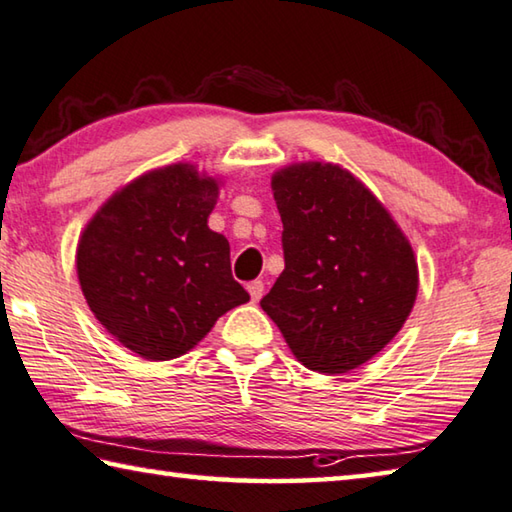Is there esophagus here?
<instances>
[{"label": "esophagus", "instance_id": "obj_1", "mask_svg": "<svg viewBox=\"0 0 512 512\" xmlns=\"http://www.w3.org/2000/svg\"><path fill=\"white\" fill-rule=\"evenodd\" d=\"M247 292H249V297H251V301H254V303L261 301L263 292H265L263 281H251V283L247 285Z\"/></svg>", "mask_w": 512, "mask_h": 512}]
</instances>
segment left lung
<instances>
[{
  "instance_id": "obj_1",
  "label": "left lung",
  "mask_w": 512,
  "mask_h": 512,
  "mask_svg": "<svg viewBox=\"0 0 512 512\" xmlns=\"http://www.w3.org/2000/svg\"><path fill=\"white\" fill-rule=\"evenodd\" d=\"M285 270L265 294L294 357L348 373L405 326L418 294L409 240L364 182L339 164L301 161L272 175Z\"/></svg>"
}]
</instances>
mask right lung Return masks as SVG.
Here are the masks:
<instances>
[{"label":"right lung","instance_id":"right-lung-1","mask_svg":"<svg viewBox=\"0 0 512 512\" xmlns=\"http://www.w3.org/2000/svg\"><path fill=\"white\" fill-rule=\"evenodd\" d=\"M220 184L182 161L148 170L80 233L76 272L87 306L143 360L188 353L224 312L249 301L231 276L229 240L209 229Z\"/></svg>","mask_w":512,"mask_h":512}]
</instances>
